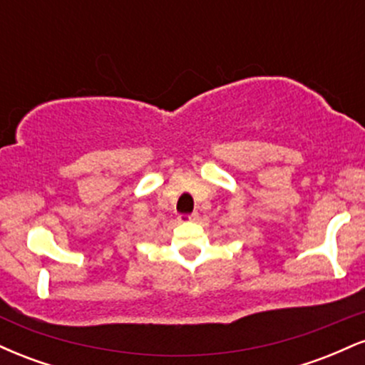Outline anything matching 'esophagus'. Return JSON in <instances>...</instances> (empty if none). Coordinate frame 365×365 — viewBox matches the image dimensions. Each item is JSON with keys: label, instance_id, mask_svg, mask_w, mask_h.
Listing matches in <instances>:
<instances>
[{"label": "esophagus", "instance_id": "esophagus-1", "mask_svg": "<svg viewBox=\"0 0 365 365\" xmlns=\"http://www.w3.org/2000/svg\"><path fill=\"white\" fill-rule=\"evenodd\" d=\"M180 221H195L197 220V212H192V215H182L178 217Z\"/></svg>", "mask_w": 365, "mask_h": 365}]
</instances>
